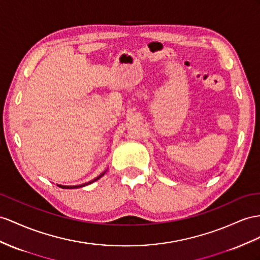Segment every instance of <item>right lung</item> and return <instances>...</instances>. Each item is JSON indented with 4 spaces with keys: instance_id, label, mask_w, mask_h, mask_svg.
Listing matches in <instances>:
<instances>
[{
    "instance_id": "right-lung-1",
    "label": "right lung",
    "mask_w": 260,
    "mask_h": 260,
    "mask_svg": "<svg viewBox=\"0 0 260 260\" xmlns=\"http://www.w3.org/2000/svg\"><path fill=\"white\" fill-rule=\"evenodd\" d=\"M105 174V171L103 172V174H101V175H100L98 178H95L94 179V180H92V181H90V182H88V183H84V184H81V185H75V187H66V185H59V187H60V188H62V189H75V188H80V187H84V185H88V184H90V183H92V182H94V181H96L98 180V179H100V178H101L103 175Z\"/></svg>"
}]
</instances>
